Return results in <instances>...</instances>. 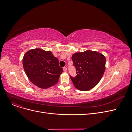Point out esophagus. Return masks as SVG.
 <instances>
[{
    "instance_id": "34e87169",
    "label": "esophagus",
    "mask_w": 132,
    "mask_h": 132,
    "mask_svg": "<svg viewBox=\"0 0 132 132\" xmlns=\"http://www.w3.org/2000/svg\"><path fill=\"white\" fill-rule=\"evenodd\" d=\"M63 70H64V72H66V71H67V67H64L63 68Z\"/></svg>"
}]
</instances>
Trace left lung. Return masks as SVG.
<instances>
[{
    "instance_id": "8db88e82",
    "label": "left lung",
    "mask_w": 132,
    "mask_h": 132,
    "mask_svg": "<svg viewBox=\"0 0 132 132\" xmlns=\"http://www.w3.org/2000/svg\"><path fill=\"white\" fill-rule=\"evenodd\" d=\"M77 75L71 77L74 87L80 91H89L97 85L105 70V57L94 51L87 50L72 55Z\"/></svg>"
}]
</instances>
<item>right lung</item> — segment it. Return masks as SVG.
I'll return each instance as SVG.
<instances>
[{
    "label": "right lung",
    "mask_w": 132,
    "mask_h": 132,
    "mask_svg": "<svg viewBox=\"0 0 132 132\" xmlns=\"http://www.w3.org/2000/svg\"><path fill=\"white\" fill-rule=\"evenodd\" d=\"M22 64L29 80L42 89L55 85L63 72L59 65L58 59L51 51L39 48L28 51L23 55Z\"/></svg>",
    "instance_id": "1"
}]
</instances>
